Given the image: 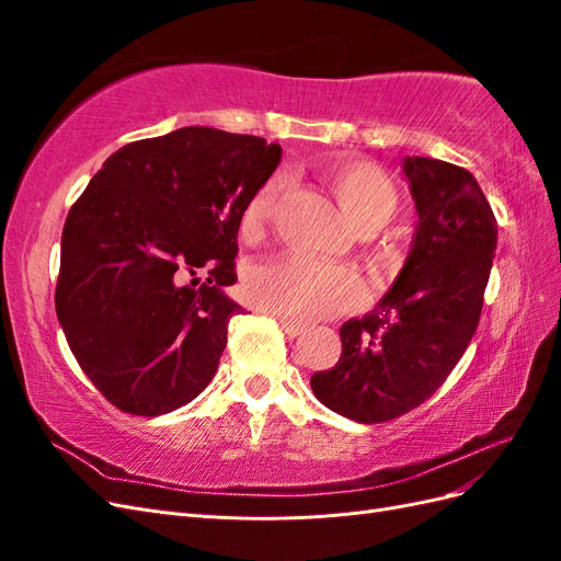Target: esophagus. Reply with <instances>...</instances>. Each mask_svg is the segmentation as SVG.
<instances>
[{
  "instance_id": "1",
  "label": "esophagus",
  "mask_w": 561,
  "mask_h": 561,
  "mask_svg": "<svg viewBox=\"0 0 561 561\" xmlns=\"http://www.w3.org/2000/svg\"><path fill=\"white\" fill-rule=\"evenodd\" d=\"M278 322H280V328L285 330V334H287V336H299V334L307 332V325H301V322L287 320V318H278Z\"/></svg>"
}]
</instances>
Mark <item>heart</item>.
<instances>
[{"instance_id": "1", "label": "heart", "mask_w": 561, "mask_h": 561, "mask_svg": "<svg viewBox=\"0 0 561 561\" xmlns=\"http://www.w3.org/2000/svg\"><path fill=\"white\" fill-rule=\"evenodd\" d=\"M328 182L353 227L375 233L400 208V192L383 168L369 161H342L328 171ZM285 178L274 175L252 194L243 210V229L260 231L276 215ZM243 297L252 307L295 322H311L363 307L365 285L355 271L313 262L304 254H283L250 266Z\"/></svg>"}]
</instances>
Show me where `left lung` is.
I'll list each match as a JSON object with an SVG mask.
<instances>
[{"label":"left lung","mask_w":561,"mask_h":561,"mask_svg":"<svg viewBox=\"0 0 561 561\" xmlns=\"http://www.w3.org/2000/svg\"><path fill=\"white\" fill-rule=\"evenodd\" d=\"M419 222L404 266L381 301L344 322L342 358L311 388L332 412L381 423L426 402L478 330L499 227L466 168L407 157Z\"/></svg>","instance_id":"8db88e82"}]
</instances>
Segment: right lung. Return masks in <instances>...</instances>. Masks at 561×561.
<instances>
[{"mask_svg":"<svg viewBox=\"0 0 561 561\" xmlns=\"http://www.w3.org/2000/svg\"><path fill=\"white\" fill-rule=\"evenodd\" d=\"M280 157L254 135L184 126L114 151L67 215L56 313L83 375L122 412L168 414L213 381L243 311L225 293L236 236ZM198 273L207 283L186 286Z\"/></svg>","mask_w":561,"mask_h":561,"instance_id":"obj_1","label":"right lung"}]
</instances>
